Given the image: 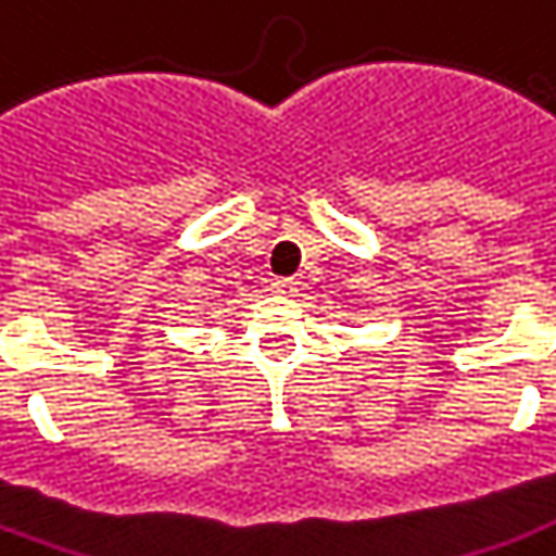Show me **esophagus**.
I'll return each mask as SVG.
<instances>
[{"label": "esophagus", "mask_w": 556, "mask_h": 556, "mask_svg": "<svg viewBox=\"0 0 556 556\" xmlns=\"http://www.w3.org/2000/svg\"><path fill=\"white\" fill-rule=\"evenodd\" d=\"M270 288L277 291V294H296V279L294 277H277L270 282Z\"/></svg>", "instance_id": "34e87169"}]
</instances>
